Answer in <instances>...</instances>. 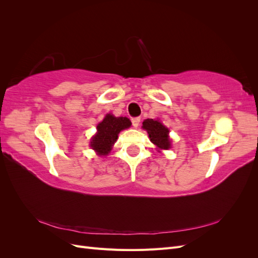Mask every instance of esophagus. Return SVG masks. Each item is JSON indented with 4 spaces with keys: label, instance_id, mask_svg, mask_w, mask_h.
Returning a JSON list of instances; mask_svg holds the SVG:
<instances>
[{
    "label": "esophagus",
    "instance_id": "obj_1",
    "mask_svg": "<svg viewBox=\"0 0 258 258\" xmlns=\"http://www.w3.org/2000/svg\"><path fill=\"white\" fill-rule=\"evenodd\" d=\"M140 121H141V118H140V117H135V118L131 119L132 126H134L135 128H138L139 124H140Z\"/></svg>",
    "mask_w": 258,
    "mask_h": 258
}]
</instances>
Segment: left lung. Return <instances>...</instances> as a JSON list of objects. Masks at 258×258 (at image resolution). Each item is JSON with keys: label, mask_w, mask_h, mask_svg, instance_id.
<instances>
[{"label": "left lung", "mask_w": 258, "mask_h": 258, "mask_svg": "<svg viewBox=\"0 0 258 258\" xmlns=\"http://www.w3.org/2000/svg\"><path fill=\"white\" fill-rule=\"evenodd\" d=\"M143 129L147 131L150 140L156 146L161 150H168L170 148L169 130L166 128L158 119H146L143 121Z\"/></svg>", "instance_id": "obj_1"}]
</instances>
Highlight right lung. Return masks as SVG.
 <instances>
[{"mask_svg":"<svg viewBox=\"0 0 258 258\" xmlns=\"http://www.w3.org/2000/svg\"><path fill=\"white\" fill-rule=\"evenodd\" d=\"M130 126L131 121L127 117H115L112 114H107L98 124L97 135L91 139L90 146L100 156L107 155L118 138L119 132Z\"/></svg>","mask_w":258,"mask_h":258,"instance_id":"obj_1","label":"right lung"}]
</instances>
